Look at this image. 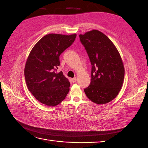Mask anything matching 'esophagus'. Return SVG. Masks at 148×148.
I'll list each match as a JSON object with an SVG mask.
<instances>
[{"mask_svg": "<svg viewBox=\"0 0 148 148\" xmlns=\"http://www.w3.org/2000/svg\"><path fill=\"white\" fill-rule=\"evenodd\" d=\"M71 81H72V82H73V83L76 82V81H77V78H76V77H75V78H72V79H71Z\"/></svg>", "mask_w": 148, "mask_h": 148, "instance_id": "obj_1", "label": "esophagus"}]
</instances>
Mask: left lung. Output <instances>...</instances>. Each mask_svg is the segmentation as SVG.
<instances>
[{
    "label": "left lung",
    "mask_w": 148,
    "mask_h": 148,
    "mask_svg": "<svg viewBox=\"0 0 148 148\" xmlns=\"http://www.w3.org/2000/svg\"><path fill=\"white\" fill-rule=\"evenodd\" d=\"M79 36L92 65L91 83L84 92L96 104H106L117 97L123 86L122 58L114 43L101 31L92 29Z\"/></svg>",
    "instance_id": "8db88e82"
}]
</instances>
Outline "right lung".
<instances>
[{"label":"right lung","instance_id":"obj_1","mask_svg":"<svg viewBox=\"0 0 148 148\" xmlns=\"http://www.w3.org/2000/svg\"><path fill=\"white\" fill-rule=\"evenodd\" d=\"M76 36V34H48L31 49L25 67V80L29 91L43 104L56 106L69 92V79L62 71H55L60 65L59 56Z\"/></svg>","mask_w":148,"mask_h":148}]
</instances>
